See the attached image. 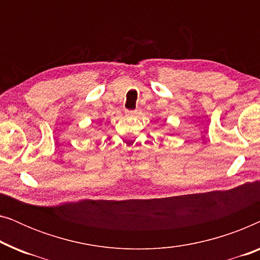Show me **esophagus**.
Returning <instances> with one entry per match:
<instances>
[{
    "instance_id": "1",
    "label": "esophagus",
    "mask_w": 260,
    "mask_h": 260,
    "mask_svg": "<svg viewBox=\"0 0 260 260\" xmlns=\"http://www.w3.org/2000/svg\"><path fill=\"white\" fill-rule=\"evenodd\" d=\"M136 111H134V110H125V116H134Z\"/></svg>"
}]
</instances>
